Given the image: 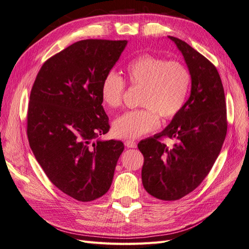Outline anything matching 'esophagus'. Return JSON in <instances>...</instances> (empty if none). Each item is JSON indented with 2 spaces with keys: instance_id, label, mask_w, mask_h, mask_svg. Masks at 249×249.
<instances>
[{
  "instance_id": "esophagus-1",
  "label": "esophagus",
  "mask_w": 249,
  "mask_h": 249,
  "mask_svg": "<svg viewBox=\"0 0 249 249\" xmlns=\"http://www.w3.org/2000/svg\"><path fill=\"white\" fill-rule=\"evenodd\" d=\"M124 145L126 146V147H130V148H135L137 146V143L135 142L134 140H126V141H124Z\"/></svg>"
}]
</instances>
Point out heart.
<instances>
[{
    "mask_svg": "<svg viewBox=\"0 0 249 249\" xmlns=\"http://www.w3.org/2000/svg\"><path fill=\"white\" fill-rule=\"evenodd\" d=\"M125 72L130 84L141 88L139 106L115 118L112 124L114 136L122 139H136L155 131L159 126V116L171 119L183 109L190 90L191 76L186 67L178 61L149 54H143L127 63ZM125 83L114 71L105 76L101 96L109 108L122 105Z\"/></svg>",
    "mask_w": 249,
    "mask_h": 249,
    "instance_id": "1",
    "label": "heart"
}]
</instances>
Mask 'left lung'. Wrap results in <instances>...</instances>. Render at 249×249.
I'll return each instance as SVG.
<instances>
[{"instance_id": "obj_1", "label": "left lung", "mask_w": 249, "mask_h": 249, "mask_svg": "<svg viewBox=\"0 0 249 249\" xmlns=\"http://www.w3.org/2000/svg\"><path fill=\"white\" fill-rule=\"evenodd\" d=\"M182 53L191 76V92L165 129L141 140L142 184L152 196L177 200L198 187L219 156L227 136V104L219 73L187 42L168 36ZM175 139L173 147L160 141Z\"/></svg>"}]
</instances>
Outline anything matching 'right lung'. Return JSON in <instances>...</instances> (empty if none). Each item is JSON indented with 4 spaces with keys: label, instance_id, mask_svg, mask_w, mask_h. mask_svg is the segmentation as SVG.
Listing matches in <instances>:
<instances>
[{
    "label": "right lung",
    "instance_id": "1",
    "mask_svg": "<svg viewBox=\"0 0 249 249\" xmlns=\"http://www.w3.org/2000/svg\"><path fill=\"white\" fill-rule=\"evenodd\" d=\"M126 40L86 39L44 62L30 94L27 133L51 182L80 201L107 193L124 143L94 139L109 132L102 82Z\"/></svg>",
    "mask_w": 249,
    "mask_h": 249
}]
</instances>
